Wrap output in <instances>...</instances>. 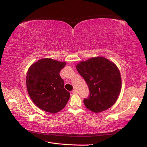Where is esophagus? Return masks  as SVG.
<instances>
[{"label":"esophagus","mask_w":147,"mask_h":147,"mask_svg":"<svg viewBox=\"0 0 147 147\" xmlns=\"http://www.w3.org/2000/svg\"><path fill=\"white\" fill-rule=\"evenodd\" d=\"M72 93H73V94H76V93H77V91L76 90H74L72 91Z\"/></svg>","instance_id":"esophagus-1"}]
</instances>
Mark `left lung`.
Returning a JSON list of instances; mask_svg holds the SVG:
<instances>
[{"label": "left lung", "mask_w": 147, "mask_h": 147, "mask_svg": "<svg viewBox=\"0 0 147 147\" xmlns=\"http://www.w3.org/2000/svg\"><path fill=\"white\" fill-rule=\"evenodd\" d=\"M76 67L90 90L89 96L83 100L87 109L100 112L115 104L121 90V74L116 65L105 57H96L80 62Z\"/></svg>", "instance_id": "left-lung-1"}]
</instances>
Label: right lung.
<instances>
[{
    "label": "right lung",
    "mask_w": 147,
    "mask_h": 147,
    "mask_svg": "<svg viewBox=\"0 0 147 147\" xmlns=\"http://www.w3.org/2000/svg\"><path fill=\"white\" fill-rule=\"evenodd\" d=\"M65 62L45 58L33 63L26 76L28 93L38 108L56 113L66 105L70 93L64 88V82L59 75Z\"/></svg>",
    "instance_id": "obj_1"
}]
</instances>
